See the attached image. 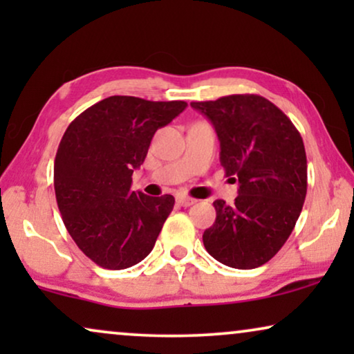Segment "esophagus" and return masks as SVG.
<instances>
[{
  "label": "esophagus",
  "mask_w": 354,
  "mask_h": 354,
  "mask_svg": "<svg viewBox=\"0 0 354 354\" xmlns=\"http://www.w3.org/2000/svg\"><path fill=\"white\" fill-rule=\"evenodd\" d=\"M177 203L183 207H188V206L195 205L196 200H193V198H190V196H177Z\"/></svg>",
  "instance_id": "esophagus-1"
}]
</instances>
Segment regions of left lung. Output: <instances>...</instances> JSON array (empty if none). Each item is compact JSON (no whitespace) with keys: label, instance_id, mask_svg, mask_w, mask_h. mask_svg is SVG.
<instances>
[{"label":"left lung","instance_id":"left-lung-1","mask_svg":"<svg viewBox=\"0 0 354 354\" xmlns=\"http://www.w3.org/2000/svg\"><path fill=\"white\" fill-rule=\"evenodd\" d=\"M214 125L225 176L239 180L234 205L216 200V222L203 234L207 253L235 269L272 259L292 234L308 188L303 138L287 115L259 95L193 101Z\"/></svg>","mask_w":354,"mask_h":354}]
</instances>
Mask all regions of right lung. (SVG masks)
Wrapping results in <instances>:
<instances>
[{
    "label": "right lung",
    "instance_id": "right-lung-1",
    "mask_svg": "<svg viewBox=\"0 0 354 354\" xmlns=\"http://www.w3.org/2000/svg\"><path fill=\"white\" fill-rule=\"evenodd\" d=\"M185 108V101L109 96L62 135L55 159L57 207L72 240L101 268H132L151 253L176 200L132 192V174L154 132Z\"/></svg>",
    "mask_w": 354,
    "mask_h": 354
}]
</instances>
